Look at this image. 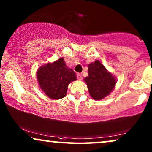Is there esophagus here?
I'll list each match as a JSON object with an SVG mask.
<instances>
[{"label": "esophagus", "instance_id": "esophagus-1", "mask_svg": "<svg viewBox=\"0 0 152 152\" xmlns=\"http://www.w3.org/2000/svg\"><path fill=\"white\" fill-rule=\"evenodd\" d=\"M77 78H78L79 80H80V81L82 80L83 77H82V74L77 73Z\"/></svg>", "mask_w": 152, "mask_h": 152}]
</instances>
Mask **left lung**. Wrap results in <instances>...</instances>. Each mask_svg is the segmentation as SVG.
Wrapping results in <instances>:
<instances>
[{
    "label": "left lung",
    "instance_id": "left-lung-1",
    "mask_svg": "<svg viewBox=\"0 0 152 152\" xmlns=\"http://www.w3.org/2000/svg\"><path fill=\"white\" fill-rule=\"evenodd\" d=\"M88 76L84 78L89 94L95 100L108 96L115 88L117 80L98 60L88 65Z\"/></svg>",
    "mask_w": 152,
    "mask_h": 152
}]
</instances>
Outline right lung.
Here are the masks:
<instances>
[{
    "instance_id": "1",
    "label": "right lung",
    "mask_w": 152,
    "mask_h": 152,
    "mask_svg": "<svg viewBox=\"0 0 152 152\" xmlns=\"http://www.w3.org/2000/svg\"><path fill=\"white\" fill-rule=\"evenodd\" d=\"M37 80L41 91L49 98L59 99L66 96L68 84L76 81L77 77L61 57L40 66L37 71Z\"/></svg>"
}]
</instances>
